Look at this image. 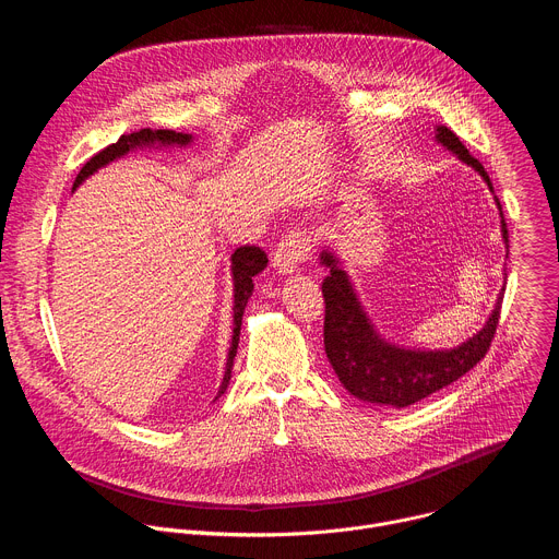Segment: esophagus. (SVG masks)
I'll use <instances>...</instances> for the list:
<instances>
[{
	"label": "esophagus",
	"instance_id": "esophagus-1",
	"mask_svg": "<svg viewBox=\"0 0 559 559\" xmlns=\"http://www.w3.org/2000/svg\"><path fill=\"white\" fill-rule=\"evenodd\" d=\"M311 254V241L307 231L302 229H292L289 234H285L283 241L276 246L274 252V267L281 274H294L298 270V265Z\"/></svg>",
	"mask_w": 559,
	"mask_h": 559
}]
</instances>
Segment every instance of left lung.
Segmentation results:
<instances>
[{
	"label": "left lung",
	"instance_id": "obj_1",
	"mask_svg": "<svg viewBox=\"0 0 559 559\" xmlns=\"http://www.w3.org/2000/svg\"><path fill=\"white\" fill-rule=\"evenodd\" d=\"M436 141L453 152L462 164L471 166L493 192V183L483 164L468 154L462 141L447 126H436ZM496 205L502 216V238L509 252V231L498 199ZM321 263L330 270L323 281L325 354L343 386L358 401L395 409L420 403L423 397L471 371L491 347L500 321L504 287L485 328L466 343L453 349H409L384 341L376 332L371 318L358 300L349 274L332 250L321 252Z\"/></svg>",
	"mask_w": 559,
	"mask_h": 559
}]
</instances>
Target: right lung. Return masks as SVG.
Masks as SVG:
<instances>
[{"mask_svg": "<svg viewBox=\"0 0 559 559\" xmlns=\"http://www.w3.org/2000/svg\"><path fill=\"white\" fill-rule=\"evenodd\" d=\"M192 143V134H183V132H175V130H150L143 128L139 132L132 134H121L117 143L104 147L102 152H97L91 162L82 168V173L76 175L74 179V188L82 186L91 175H95L99 168L117 162V158L126 156L128 152L136 150V147H164V145H179L186 147ZM267 267V257L261 248L254 246H243L238 248L231 254V281H234V330H231V343H229V352H227V362H225V376L223 382L218 386L216 397H221L229 384L231 378V367H234V356L238 349V336H241V323H243V311L248 307V300L254 292V276L261 274Z\"/></svg>", "mask_w": 559, "mask_h": 559, "instance_id": "right-lung-1", "label": "right lung"}]
</instances>
